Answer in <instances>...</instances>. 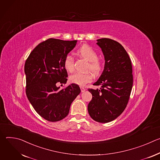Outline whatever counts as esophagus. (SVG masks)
I'll list each match as a JSON object with an SVG mask.
<instances>
[{
    "label": "esophagus",
    "mask_w": 160,
    "mask_h": 160,
    "mask_svg": "<svg viewBox=\"0 0 160 160\" xmlns=\"http://www.w3.org/2000/svg\"><path fill=\"white\" fill-rule=\"evenodd\" d=\"M80 89H81V92H84V91L86 90V88H84L83 87H80Z\"/></svg>",
    "instance_id": "1"
}]
</instances>
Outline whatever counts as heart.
I'll list each match as a JSON object with an SVG mask.
<instances>
[{
	"mask_svg": "<svg viewBox=\"0 0 160 160\" xmlns=\"http://www.w3.org/2000/svg\"><path fill=\"white\" fill-rule=\"evenodd\" d=\"M77 54L87 60L88 64L87 70L90 71L94 75H98L102 70V64L100 59H99L98 53L90 45L83 44L77 51ZM63 66L65 69L72 72L74 70V59L71 55H66L63 60ZM92 80V76L90 73H75L70 76L69 80L71 83L78 85L83 86L87 83L90 82Z\"/></svg>",
	"mask_w": 160,
	"mask_h": 160,
	"instance_id": "b5f03b06",
	"label": "heart"
}]
</instances>
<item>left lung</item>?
Segmentation results:
<instances>
[{
  "label": "left lung",
  "instance_id": "left-lung-1",
  "mask_svg": "<svg viewBox=\"0 0 160 160\" xmlns=\"http://www.w3.org/2000/svg\"><path fill=\"white\" fill-rule=\"evenodd\" d=\"M105 59L104 71L94 85L100 89L88 88L92 100L88 104V112L94 120L108 123L116 119L128 104L133 85L130 58L118 42L103 38L98 40Z\"/></svg>",
  "mask_w": 160,
  "mask_h": 160
}]
</instances>
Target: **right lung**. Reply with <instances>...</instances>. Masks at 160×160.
Masks as SVG:
<instances>
[{"label": "right lung", "instance_id": "right-lung-1", "mask_svg": "<svg viewBox=\"0 0 160 160\" xmlns=\"http://www.w3.org/2000/svg\"><path fill=\"white\" fill-rule=\"evenodd\" d=\"M77 40L49 38L40 43L26 60V94L38 115L49 122H58L69 113L71 104L80 93L72 83H66L68 73L63 60L76 45Z\"/></svg>", "mask_w": 160, "mask_h": 160}]
</instances>
